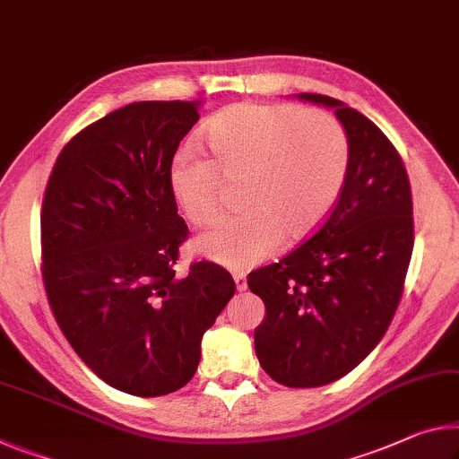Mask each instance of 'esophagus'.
<instances>
[{"instance_id": "obj_1", "label": "esophagus", "mask_w": 459, "mask_h": 459, "mask_svg": "<svg viewBox=\"0 0 459 459\" xmlns=\"http://www.w3.org/2000/svg\"><path fill=\"white\" fill-rule=\"evenodd\" d=\"M232 280H235V286H237L238 292H245V290H247V278H245V273L238 272V273L232 275Z\"/></svg>"}]
</instances>
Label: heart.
Listing matches in <instances>:
<instances>
[{
    "mask_svg": "<svg viewBox=\"0 0 459 459\" xmlns=\"http://www.w3.org/2000/svg\"><path fill=\"white\" fill-rule=\"evenodd\" d=\"M214 159L184 147L169 167V187L194 224L218 214L222 176L247 171L245 212L222 218L198 238V251L230 269H249L278 253L288 230L315 232L337 204L349 173V138L333 116L296 106L237 104L202 128Z\"/></svg>",
    "mask_w": 459,
    "mask_h": 459,
    "instance_id": "obj_1",
    "label": "heart"
}]
</instances>
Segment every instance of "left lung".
Returning <instances> with one entry per match:
<instances>
[{
  "mask_svg": "<svg viewBox=\"0 0 459 459\" xmlns=\"http://www.w3.org/2000/svg\"><path fill=\"white\" fill-rule=\"evenodd\" d=\"M349 138V173L326 222L278 264L249 273L265 304L255 353L269 377L316 388L358 368L386 333L412 255V198L404 163L361 112L321 93Z\"/></svg>",
  "mask_w": 459,
  "mask_h": 459,
  "instance_id": "8db88e82",
  "label": "left lung"
}]
</instances>
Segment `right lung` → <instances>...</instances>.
Masks as SVG:
<instances>
[{
	"label": "right lung",
	"mask_w": 459,
	"mask_h": 459,
	"mask_svg": "<svg viewBox=\"0 0 459 459\" xmlns=\"http://www.w3.org/2000/svg\"><path fill=\"white\" fill-rule=\"evenodd\" d=\"M200 101H134L65 144L42 202V280L75 353L112 388H184L202 337L235 294L230 273L198 261L178 278L187 227L169 187Z\"/></svg>",
	"instance_id": "obj_1"
}]
</instances>
